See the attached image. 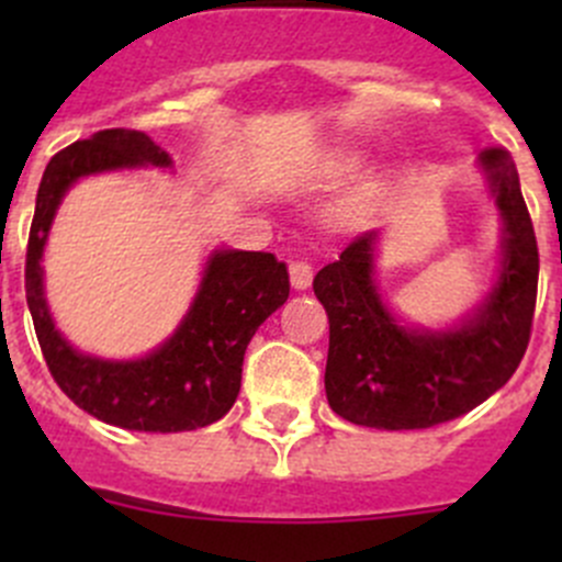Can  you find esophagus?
Instances as JSON below:
<instances>
[{
	"instance_id": "34e87169",
	"label": "esophagus",
	"mask_w": 562,
	"mask_h": 562,
	"mask_svg": "<svg viewBox=\"0 0 562 562\" xmlns=\"http://www.w3.org/2000/svg\"><path fill=\"white\" fill-rule=\"evenodd\" d=\"M288 274H291V285L296 288V291H307V288L313 285V266H310L307 260H293V263L288 266Z\"/></svg>"
}]
</instances>
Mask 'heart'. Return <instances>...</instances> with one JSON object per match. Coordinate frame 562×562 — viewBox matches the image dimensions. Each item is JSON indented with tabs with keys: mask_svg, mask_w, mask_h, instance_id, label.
<instances>
[{
	"mask_svg": "<svg viewBox=\"0 0 562 562\" xmlns=\"http://www.w3.org/2000/svg\"><path fill=\"white\" fill-rule=\"evenodd\" d=\"M326 168L331 176H348L359 168V155H353V151H337V155L328 160Z\"/></svg>",
	"mask_w": 562,
	"mask_h": 562,
	"instance_id": "heart-1",
	"label": "heart"
}]
</instances>
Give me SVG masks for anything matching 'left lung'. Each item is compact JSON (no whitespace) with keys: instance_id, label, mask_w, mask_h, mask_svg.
<instances>
[{"instance_id":"1","label":"left lung","mask_w":562,"mask_h":562,"mask_svg":"<svg viewBox=\"0 0 562 562\" xmlns=\"http://www.w3.org/2000/svg\"><path fill=\"white\" fill-rule=\"evenodd\" d=\"M506 236L495 291L457 331L396 326L372 285L375 231L356 236L313 280L328 315L326 396L345 422L372 429H427L464 416L506 386L530 342L538 245L519 173L503 146L481 151Z\"/></svg>"}]
</instances>
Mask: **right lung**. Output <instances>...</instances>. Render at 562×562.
<instances>
[{
	"label": "right lung",
	"mask_w": 562,
	"mask_h": 562,
	"mask_svg": "<svg viewBox=\"0 0 562 562\" xmlns=\"http://www.w3.org/2000/svg\"><path fill=\"white\" fill-rule=\"evenodd\" d=\"M168 166V155L138 130H100L56 151L37 190L26 245L24 288L43 359L56 386L100 422L138 432H184L214 424L234 407L241 361L260 323L285 304V263L271 252L223 249L209 260L201 293L179 331L140 361L81 356L56 334L43 299V255L50 220L78 176L124 166Z\"/></svg>",
	"instance_id": "right-lung-1"
}]
</instances>
